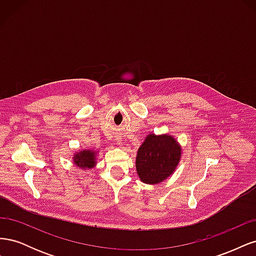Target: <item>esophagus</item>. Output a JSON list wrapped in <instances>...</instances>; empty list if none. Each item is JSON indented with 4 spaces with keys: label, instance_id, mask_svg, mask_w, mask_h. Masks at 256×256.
<instances>
[{
    "label": "esophagus",
    "instance_id": "esophagus-1",
    "mask_svg": "<svg viewBox=\"0 0 256 256\" xmlns=\"http://www.w3.org/2000/svg\"><path fill=\"white\" fill-rule=\"evenodd\" d=\"M118 145H122V142H120V141H118Z\"/></svg>",
    "mask_w": 256,
    "mask_h": 256
}]
</instances>
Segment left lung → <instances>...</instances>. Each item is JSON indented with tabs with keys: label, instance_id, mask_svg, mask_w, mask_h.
<instances>
[{
	"label": "left lung",
	"instance_id": "obj_1",
	"mask_svg": "<svg viewBox=\"0 0 256 256\" xmlns=\"http://www.w3.org/2000/svg\"><path fill=\"white\" fill-rule=\"evenodd\" d=\"M180 157L182 147L173 136L148 134L138 150L136 173L145 184L162 182L173 174Z\"/></svg>",
	"mask_w": 256,
	"mask_h": 256
}]
</instances>
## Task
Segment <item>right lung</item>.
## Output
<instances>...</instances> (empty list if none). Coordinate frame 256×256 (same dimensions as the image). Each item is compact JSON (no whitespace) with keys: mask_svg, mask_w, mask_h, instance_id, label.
I'll use <instances>...</instances> for the list:
<instances>
[{"mask_svg":"<svg viewBox=\"0 0 256 256\" xmlns=\"http://www.w3.org/2000/svg\"><path fill=\"white\" fill-rule=\"evenodd\" d=\"M96 154L97 152L84 150L79 152H76L74 156V162L76 166L82 168H94L96 162Z\"/></svg>","mask_w":256,"mask_h":256,"instance_id":"add662e5","label":"right lung"}]
</instances>
